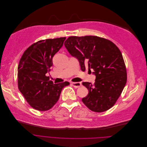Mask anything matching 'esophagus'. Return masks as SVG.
<instances>
[{
	"label": "esophagus",
	"instance_id": "34e87169",
	"mask_svg": "<svg viewBox=\"0 0 147 147\" xmlns=\"http://www.w3.org/2000/svg\"><path fill=\"white\" fill-rule=\"evenodd\" d=\"M72 84L75 88L79 87L82 85L81 83H80V82H72Z\"/></svg>",
	"mask_w": 147,
	"mask_h": 147
}]
</instances>
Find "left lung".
Listing matches in <instances>:
<instances>
[{
	"label": "left lung",
	"mask_w": 147,
	"mask_h": 147,
	"mask_svg": "<svg viewBox=\"0 0 147 147\" xmlns=\"http://www.w3.org/2000/svg\"><path fill=\"white\" fill-rule=\"evenodd\" d=\"M64 45L78 60L80 68L93 70V84L83 82L89 90L82 102L91 111L102 112L112 107L121 96L127 82L122 54L113 42L96 36H70Z\"/></svg>",
	"instance_id": "left-lung-1"
}]
</instances>
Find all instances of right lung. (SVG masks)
<instances>
[{
  "label": "right lung",
  "mask_w": 147,
  "mask_h": 147,
  "mask_svg": "<svg viewBox=\"0 0 147 147\" xmlns=\"http://www.w3.org/2000/svg\"><path fill=\"white\" fill-rule=\"evenodd\" d=\"M66 38L39 40L22 54L18 67V87L33 108L45 111L58 101L68 82L54 84L46 74L53 66V57L63 46Z\"/></svg>",
  "instance_id": "1"
}]
</instances>
